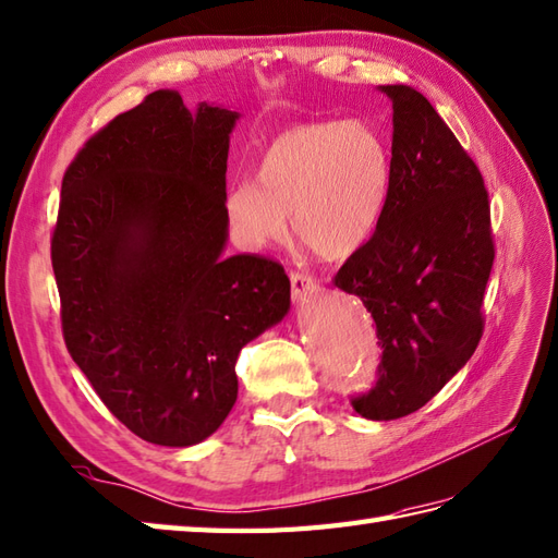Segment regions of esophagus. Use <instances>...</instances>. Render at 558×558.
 <instances>
[{"label":"esophagus","instance_id":"esophagus-1","mask_svg":"<svg viewBox=\"0 0 558 558\" xmlns=\"http://www.w3.org/2000/svg\"><path fill=\"white\" fill-rule=\"evenodd\" d=\"M290 284H292V300L302 302L306 296L318 292V282L311 274H304V270H292L290 274Z\"/></svg>","mask_w":558,"mask_h":558}]
</instances>
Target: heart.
<instances>
[{
    "instance_id": "1",
    "label": "heart",
    "mask_w": 558,
    "mask_h": 558,
    "mask_svg": "<svg viewBox=\"0 0 558 558\" xmlns=\"http://www.w3.org/2000/svg\"><path fill=\"white\" fill-rule=\"evenodd\" d=\"M254 180L230 185L226 218L244 247L296 238L323 258L354 254L380 226L392 185L385 140L364 121L302 123L268 142Z\"/></svg>"
}]
</instances>
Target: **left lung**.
Segmentation results:
<instances>
[{
	"label": "left lung",
	"mask_w": 558,
	"mask_h": 558,
	"mask_svg": "<svg viewBox=\"0 0 558 558\" xmlns=\"http://www.w3.org/2000/svg\"><path fill=\"white\" fill-rule=\"evenodd\" d=\"M392 99V185L380 226L347 258L335 288L371 311L383 349L356 413L392 421L425 407L475 352L495 264L481 168L418 89Z\"/></svg>",
	"instance_id": "1"
}]
</instances>
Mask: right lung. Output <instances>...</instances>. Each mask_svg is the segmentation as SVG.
I'll return each mask as SVG.
<instances>
[{"mask_svg": "<svg viewBox=\"0 0 558 558\" xmlns=\"http://www.w3.org/2000/svg\"><path fill=\"white\" fill-rule=\"evenodd\" d=\"M235 121L157 89L99 128L61 180L63 342L104 407L151 445L216 433L238 399L240 349L290 308L276 258L223 256Z\"/></svg>", "mask_w": 558, "mask_h": 558, "instance_id": "add662e5", "label": "right lung"}]
</instances>
